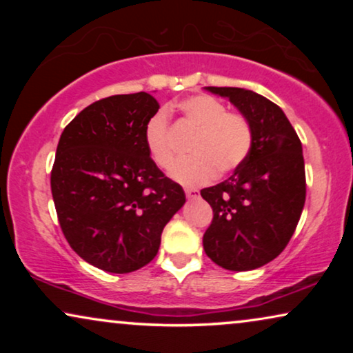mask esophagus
Here are the masks:
<instances>
[{
	"mask_svg": "<svg viewBox=\"0 0 353 353\" xmlns=\"http://www.w3.org/2000/svg\"><path fill=\"white\" fill-rule=\"evenodd\" d=\"M185 192H186V196L190 197V199H196V197H199V191L194 190V188H186Z\"/></svg>",
	"mask_w": 353,
	"mask_h": 353,
	"instance_id": "esophagus-1",
	"label": "esophagus"
}]
</instances>
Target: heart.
<instances>
[{
    "mask_svg": "<svg viewBox=\"0 0 353 353\" xmlns=\"http://www.w3.org/2000/svg\"><path fill=\"white\" fill-rule=\"evenodd\" d=\"M183 127L196 130L190 143L191 157L178 162L170 175L183 185H202L220 173L239 168L249 157L254 132L249 119L239 112H228L214 96L194 94L178 103ZM144 143L156 165L170 168L175 162L172 125L165 110L154 112L144 127Z\"/></svg>",
    "mask_w": 353,
    "mask_h": 353,
    "instance_id": "1",
    "label": "heart"
}]
</instances>
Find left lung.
Returning <instances> with one entry per match:
<instances>
[{
    "label": "left lung",
    "instance_id": "left-lung-1",
    "mask_svg": "<svg viewBox=\"0 0 353 353\" xmlns=\"http://www.w3.org/2000/svg\"><path fill=\"white\" fill-rule=\"evenodd\" d=\"M249 119L254 144L228 180L204 188L214 210L202 244L212 262L248 272L272 262L292 238L305 204V165L296 130L276 104L250 90L207 86Z\"/></svg>",
    "mask_w": 353,
    "mask_h": 353
}]
</instances>
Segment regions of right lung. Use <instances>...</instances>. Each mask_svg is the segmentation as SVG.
Here are the masks:
<instances>
[{
	"instance_id": "add662e5",
	"label": "right lung",
	"mask_w": 353,
	"mask_h": 353,
	"mask_svg": "<svg viewBox=\"0 0 353 353\" xmlns=\"http://www.w3.org/2000/svg\"><path fill=\"white\" fill-rule=\"evenodd\" d=\"M159 108L144 91L99 99L57 144L51 192L61 230L81 259L104 272L130 273L151 262L163 226L186 201L144 143Z\"/></svg>"
}]
</instances>
